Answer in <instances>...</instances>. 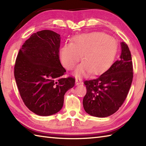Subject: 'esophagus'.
<instances>
[{"instance_id":"esophagus-1","label":"esophagus","mask_w":146,"mask_h":146,"mask_svg":"<svg viewBox=\"0 0 146 146\" xmlns=\"http://www.w3.org/2000/svg\"><path fill=\"white\" fill-rule=\"evenodd\" d=\"M82 84V81L81 79H78V78H76V85H79Z\"/></svg>"}]
</instances>
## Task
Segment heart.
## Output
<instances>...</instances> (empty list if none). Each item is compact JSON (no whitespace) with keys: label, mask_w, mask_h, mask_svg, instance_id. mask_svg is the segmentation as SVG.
<instances>
[{"label":"heart","mask_w":146,"mask_h":146,"mask_svg":"<svg viewBox=\"0 0 146 146\" xmlns=\"http://www.w3.org/2000/svg\"><path fill=\"white\" fill-rule=\"evenodd\" d=\"M117 51L115 39L105 33L95 32L76 36L71 44H66L61 48L60 56L64 66L72 70L83 55L84 62L75 71L77 76L90 72L100 75L111 66Z\"/></svg>","instance_id":"b5f03b06"}]
</instances>
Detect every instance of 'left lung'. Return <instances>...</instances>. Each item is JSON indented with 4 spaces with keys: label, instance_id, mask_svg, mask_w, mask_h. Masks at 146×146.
I'll return each instance as SVG.
<instances>
[{
    "label": "left lung",
    "instance_id": "obj_1",
    "mask_svg": "<svg viewBox=\"0 0 146 146\" xmlns=\"http://www.w3.org/2000/svg\"><path fill=\"white\" fill-rule=\"evenodd\" d=\"M119 60L98 78L85 80L83 105L90 115L106 117L115 113L127 96L133 79V64L127 44L121 42Z\"/></svg>",
    "mask_w": 146,
    "mask_h": 146
}]
</instances>
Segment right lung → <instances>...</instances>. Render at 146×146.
Masks as SVG:
<instances>
[{
    "mask_svg": "<svg viewBox=\"0 0 146 146\" xmlns=\"http://www.w3.org/2000/svg\"><path fill=\"white\" fill-rule=\"evenodd\" d=\"M60 35L51 30L34 33L15 60L14 77L21 98L38 115L58 112L65 93L75 85L74 77L61 78L66 70L60 63Z\"/></svg>",
    "mask_w": 146,
    "mask_h": 146,
    "instance_id": "right-lung-1",
    "label": "right lung"
}]
</instances>
